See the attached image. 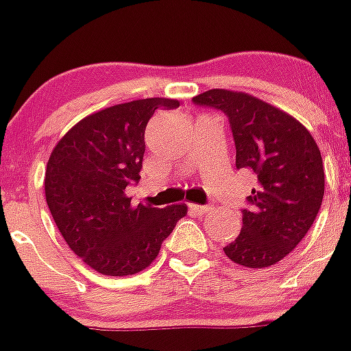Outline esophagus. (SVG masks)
<instances>
[{"mask_svg": "<svg viewBox=\"0 0 351 351\" xmlns=\"http://www.w3.org/2000/svg\"><path fill=\"white\" fill-rule=\"evenodd\" d=\"M190 208H192V210L195 212L197 215H205V214H207V212H210V207H207V205L192 204V205H190Z\"/></svg>", "mask_w": 351, "mask_h": 351, "instance_id": "34e87169", "label": "esophagus"}]
</instances>
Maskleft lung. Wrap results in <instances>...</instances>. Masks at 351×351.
<instances>
[{
    "mask_svg": "<svg viewBox=\"0 0 351 351\" xmlns=\"http://www.w3.org/2000/svg\"><path fill=\"white\" fill-rule=\"evenodd\" d=\"M193 101L229 117L236 168L251 169L258 180L241 232L224 247L226 256L246 268L271 267L302 241L323 204L319 147L290 113L244 91L214 88Z\"/></svg>",
    "mask_w": 351,
    "mask_h": 351,
    "instance_id": "obj_1",
    "label": "left lung"
}]
</instances>
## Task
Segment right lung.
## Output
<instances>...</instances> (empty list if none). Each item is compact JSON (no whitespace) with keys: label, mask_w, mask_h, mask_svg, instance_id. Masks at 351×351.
<instances>
[{"label":"right lung","mask_w":351,"mask_h":351,"mask_svg":"<svg viewBox=\"0 0 351 351\" xmlns=\"http://www.w3.org/2000/svg\"><path fill=\"white\" fill-rule=\"evenodd\" d=\"M173 98H144L104 108L71 127L52 149L45 200L74 254L95 271L125 277L156 260L161 243L185 217L186 204L158 208L132 205L127 186L139 182L144 130Z\"/></svg>","instance_id":"right-lung-1"}]
</instances>
